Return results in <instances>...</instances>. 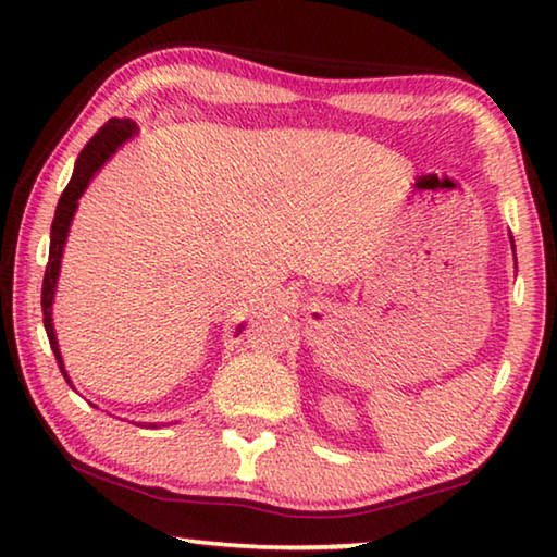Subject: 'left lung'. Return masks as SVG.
<instances>
[{
  "instance_id": "8db88e82",
  "label": "left lung",
  "mask_w": 557,
  "mask_h": 557,
  "mask_svg": "<svg viewBox=\"0 0 557 557\" xmlns=\"http://www.w3.org/2000/svg\"><path fill=\"white\" fill-rule=\"evenodd\" d=\"M508 240H511V248H513V258H516V245H513V235L508 233Z\"/></svg>"
}]
</instances>
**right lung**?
I'll use <instances>...</instances> for the list:
<instances>
[{
	"mask_svg": "<svg viewBox=\"0 0 557 557\" xmlns=\"http://www.w3.org/2000/svg\"><path fill=\"white\" fill-rule=\"evenodd\" d=\"M137 122L129 117H112L102 125L96 135H92L90 143L83 147V152L75 159L73 166V176L69 186L63 188L59 206H55V215L51 223V245H49V265H46V275H44V287H41V309H44V329L46 336H49L51 351L55 356V363L63 373L65 383L71 385V375L65 371L61 348H59V338H55V329H53V299H55V285H59V275H61V260H63V248L65 240H69V231L73 223V215L78 211V199L86 194V188L90 186L92 176H96L102 166H106L112 154L117 149L137 135ZM240 332V329H238ZM154 428V422H149Z\"/></svg>",
	"mask_w": 557,
	"mask_h": 557,
	"instance_id": "add662e5",
	"label": "right lung"
}]
</instances>
